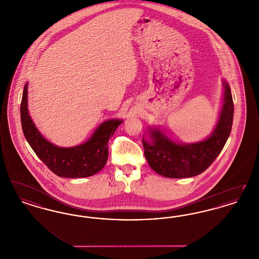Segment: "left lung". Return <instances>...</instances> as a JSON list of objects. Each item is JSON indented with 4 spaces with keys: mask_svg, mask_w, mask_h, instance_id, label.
I'll use <instances>...</instances> for the list:
<instances>
[{
    "mask_svg": "<svg viewBox=\"0 0 259 259\" xmlns=\"http://www.w3.org/2000/svg\"><path fill=\"white\" fill-rule=\"evenodd\" d=\"M224 100L221 116L211 136L207 140L189 145H179L151 130L152 143L143 140L145 156L153 171L163 177L182 179L200 175L207 170L222 152L230 135L234 115V104L229 84L223 80Z\"/></svg>",
    "mask_w": 259,
    "mask_h": 259,
    "instance_id": "8db88e82",
    "label": "left lung"
}]
</instances>
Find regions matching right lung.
<instances>
[{
  "label": "right lung",
  "mask_w": 259,
  "mask_h": 259,
  "mask_svg": "<svg viewBox=\"0 0 259 259\" xmlns=\"http://www.w3.org/2000/svg\"><path fill=\"white\" fill-rule=\"evenodd\" d=\"M27 88L25 84L20 107L21 125L27 142L38 158L62 178H85L101 171L108 160L109 140L122 121H105L87 143L74 148H58L40 135L33 123L27 108Z\"/></svg>",
  "instance_id": "1"
}]
</instances>
